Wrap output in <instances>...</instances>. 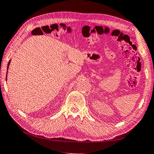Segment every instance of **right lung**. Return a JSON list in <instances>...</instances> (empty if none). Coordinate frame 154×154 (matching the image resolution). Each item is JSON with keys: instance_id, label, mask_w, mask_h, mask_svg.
<instances>
[{"instance_id": "1", "label": "right lung", "mask_w": 154, "mask_h": 154, "mask_svg": "<svg viewBox=\"0 0 154 154\" xmlns=\"http://www.w3.org/2000/svg\"><path fill=\"white\" fill-rule=\"evenodd\" d=\"M10 61H11V60H10ZM10 61L9 62V63H8V66H7V71H8V67L9 66V64H10Z\"/></svg>"}]
</instances>
